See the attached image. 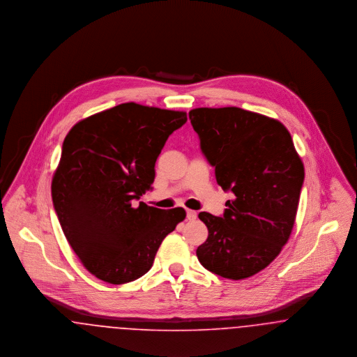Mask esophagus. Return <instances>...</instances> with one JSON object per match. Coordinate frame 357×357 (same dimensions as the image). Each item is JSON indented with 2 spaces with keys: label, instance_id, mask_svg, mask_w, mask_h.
<instances>
[{
  "label": "esophagus",
  "instance_id": "esophagus-1",
  "mask_svg": "<svg viewBox=\"0 0 357 357\" xmlns=\"http://www.w3.org/2000/svg\"><path fill=\"white\" fill-rule=\"evenodd\" d=\"M197 218V212L192 211V209H187V219L188 220H195Z\"/></svg>",
  "mask_w": 357,
  "mask_h": 357
}]
</instances>
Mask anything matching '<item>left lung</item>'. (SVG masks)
Returning a JSON list of instances; mask_svg holds the SVG:
<instances>
[{"instance_id": "left-lung-1", "label": "left lung", "mask_w": 357, "mask_h": 357, "mask_svg": "<svg viewBox=\"0 0 357 357\" xmlns=\"http://www.w3.org/2000/svg\"><path fill=\"white\" fill-rule=\"evenodd\" d=\"M189 119L218 184L234 193L222 216L199 213L208 238L196 255L213 274L248 278L273 262L289 241L303 164L277 119L239 107H200L189 112Z\"/></svg>"}]
</instances>
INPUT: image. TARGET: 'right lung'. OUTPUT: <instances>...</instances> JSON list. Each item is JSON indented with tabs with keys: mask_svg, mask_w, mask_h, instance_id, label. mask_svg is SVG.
Wrapping results in <instances>:
<instances>
[{
	"mask_svg": "<svg viewBox=\"0 0 357 357\" xmlns=\"http://www.w3.org/2000/svg\"><path fill=\"white\" fill-rule=\"evenodd\" d=\"M187 113L122 103L67 134L52 180L61 229L83 266L113 284L151 270L160 244L185 219L183 208L138 202L151 189L155 161Z\"/></svg>",
	"mask_w": 357,
	"mask_h": 357,
	"instance_id": "1",
	"label": "right lung"
}]
</instances>
